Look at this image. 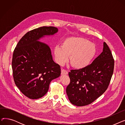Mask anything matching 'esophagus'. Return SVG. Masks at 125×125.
Wrapping results in <instances>:
<instances>
[{
	"label": "esophagus",
	"mask_w": 125,
	"mask_h": 125,
	"mask_svg": "<svg viewBox=\"0 0 125 125\" xmlns=\"http://www.w3.org/2000/svg\"><path fill=\"white\" fill-rule=\"evenodd\" d=\"M68 74V72L65 69H62L61 70V74L62 75H65V74Z\"/></svg>",
	"instance_id": "1"
}]
</instances>
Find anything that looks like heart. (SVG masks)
Masks as SVG:
<instances>
[{"label":"heart","instance_id":"1","mask_svg":"<svg viewBox=\"0 0 125 125\" xmlns=\"http://www.w3.org/2000/svg\"><path fill=\"white\" fill-rule=\"evenodd\" d=\"M97 52L96 44L87 39L70 37L64 39L61 47L56 46L54 54L60 65L66 63L70 57V63L73 68L81 69L87 67L92 62Z\"/></svg>","mask_w":125,"mask_h":125}]
</instances>
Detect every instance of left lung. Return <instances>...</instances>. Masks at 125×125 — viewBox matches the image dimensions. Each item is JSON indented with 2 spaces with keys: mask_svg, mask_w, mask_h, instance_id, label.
<instances>
[{
  "mask_svg": "<svg viewBox=\"0 0 125 125\" xmlns=\"http://www.w3.org/2000/svg\"><path fill=\"white\" fill-rule=\"evenodd\" d=\"M115 61L106 42L103 52L91 64L81 69L71 70L66 93L70 102L83 106L93 102L107 90L113 74Z\"/></svg>",
  "mask_w": 125,
  "mask_h": 125,
  "instance_id": "8db88e82",
  "label": "left lung"
}]
</instances>
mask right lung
<instances>
[{
	"mask_svg": "<svg viewBox=\"0 0 125 125\" xmlns=\"http://www.w3.org/2000/svg\"><path fill=\"white\" fill-rule=\"evenodd\" d=\"M58 31L52 26L31 30L19 41L13 52L11 65L15 83L30 99L43 97L48 91L51 82L60 75L61 67L52 60L50 47L38 41Z\"/></svg>",
	"mask_w": 125,
	"mask_h": 125,
	"instance_id": "add662e5",
	"label": "right lung"
}]
</instances>
